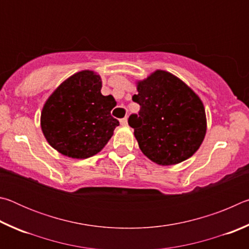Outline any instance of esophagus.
I'll list each match as a JSON object with an SVG mask.
<instances>
[{"label":"esophagus","instance_id":"1","mask_svg":"<svg viewBox=\"0 0 249 249\" xmlns=\"http://www.w3.org/2000/svg\"><path fill=\"white\" fill-rule=\"evenodd\" d=\"M120 123H121V125L126 126V125H127V119H126V117H124V119H121Z\"/></svg>","mask_w":249,"mask_h":249}]
</instances>
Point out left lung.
<instances>
[{"label":"left lung","mask_w":249,"mask_h":249,"mask_svg":"<svg viewBox=\"0 0 249 249\" xmlns=\"http://www.w3.org/2000/svg\"><path fill=\"white\" fill-rule=\"evenodd\" d=\"M140 104L128 124L142 154L161 166L190 158L206 133L203 103L187 84L167 71L157 70L137 83Z\"/></svg>","instance_id":"8db88e82"}]
</instances>
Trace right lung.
I'll use <instances>...</instances> for the list:
<instances>
[{"label": "right lung", "mask_w": 249, "mask_h": 249, "mask_svg": "<svg viewBox=\"0 0 249 249\" xmlns=\"http://www.w3.org/2000/svg\"><path fill=\"white\" fill-rule=\"evenodd\" d=\"M102 81L93 71L74 73L49 96L40 117L49 145L71 158L86 159L107 144L120 122L111 115L116 102L101 93Z\"/></svg>", "instance_id": "1"}]
</instances>
